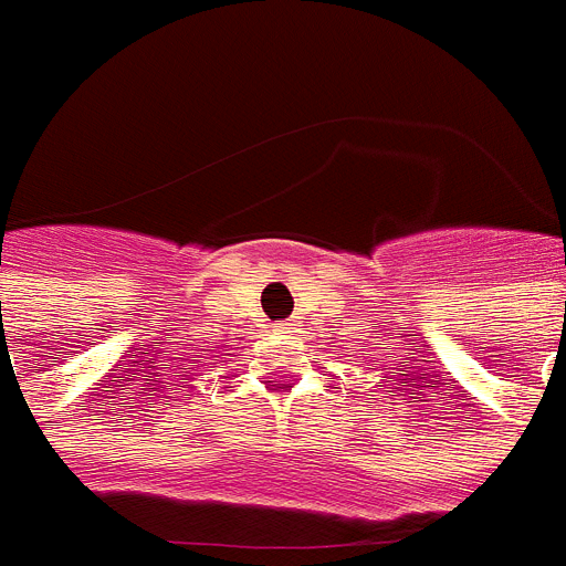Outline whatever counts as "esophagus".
<instances>
[{
	"label": "esophagus",
	"instance_id": "1",
	"mask_svg": "<svg viewBox=\"0 0 566 566\" xmlns=\"http://www.w3.org/2000/svg\"><path fill=\"white\" fill-rule=\"evenodd\" d=\"M273 334H279V336L293 334V331H291V322H275V325H273Z\"/></svg>",
	"mask_w": 566,
	"mask_h": 566
}]
</instances>
